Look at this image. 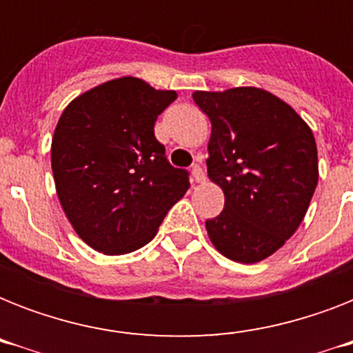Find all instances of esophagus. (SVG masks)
<instances>
[{
	"label": "esophagus",
	"mask_w": 353,
	"mask_h": 353,
	"mask_svg": "<svg viewBox=\"0 0 353 353\" xmlns=\"http://www.w3.org/2000/svg\"><path fill=\"white\" fill-rule=\"evenodd\" d=\"M192 181H196V183H203L205 181V172H203V168H201V165H199V163H196V165L192 166Z\"/></svg>",
	"instance_id": "obj_1"
}]
</instances>
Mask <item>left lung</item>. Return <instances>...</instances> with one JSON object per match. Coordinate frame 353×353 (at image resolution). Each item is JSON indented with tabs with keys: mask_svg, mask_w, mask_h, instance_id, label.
Instances as JSON below:
<instances>
[{
	"mask_svg": "<svg viewBox=\"0 0 353 353\" xmlns=\"http://www.w3.org/2000/svg\"><path fill=\"white\" fill-rule=\"evenodd\" d=\"M212 124L209 177L225 207L205 221L210 241L234 262L271 256L299 229L319 181L317 144L299 113L258 88L196 91Z\"/></svg>",
	"mask_w": 353,
	"mask_h": 353,
	"instance_id": "1",
	"label": "left lung"
}]
</instances>
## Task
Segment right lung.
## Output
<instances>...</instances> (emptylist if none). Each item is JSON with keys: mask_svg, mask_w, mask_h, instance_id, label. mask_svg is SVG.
<instances>
[{"mask_svg": "<svg viewBox=\"0 0 353 353\" xmlns=\"http://www.w3.org/2000/svg\"><path fill=\"white\" fill-rule=\"evenodd\" d=\"M176 91L122 77L77 97L58 121L51 166L77 234L104 254L146 245L190 187L155 139V121Z\"/></svg>", "mask_w": 353, "mask_h": 353, "instance_id": "obj_1", "label": "right lung"}]
</instances>
